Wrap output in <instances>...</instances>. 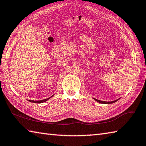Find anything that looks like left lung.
Listing matches in <instances>:
<instances>
[{
	"label": "left lung",
	"mask_w": 146,
	"mask_h": 146,
	"mask_svg": "<svg viewBox=\"0 0 146 146\" xmlns=\"http://www.w3.org/2000/svg\"><path fill=\"white\" fill-rule=\"evenodd\" d=\"M94 99H95V98H94ZM95 100L96 101H97L98 102H99V103H100V104H112V103H114V102H117L118 100H119V99H118V100H115V101H112V102H103V101H101V100H97V99H95Z\"/></svg>",
	"instance_id": "8db88e82"
}]
</instances>
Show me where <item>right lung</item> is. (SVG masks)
<instances>
[{
    "label": "right lung",
    "instance_id": "add662e5",
    "mask_svg": "<svg viewBox=\"0 0 146 146\" xmlns=\"http://www.w3.org/2000/svg\"><path fill=\"white\" fill-rule=\"evenodd\" d=\"M51 97H49L48 98H46V99H44V100H39V101H34V100H29V102H33V103H36V104H39V103H43V102H44L46 101H47L48 99L50 98Z\"/></svg>",
    "mask_w": 146,
    "mask_h": 146
}]
</instances>
